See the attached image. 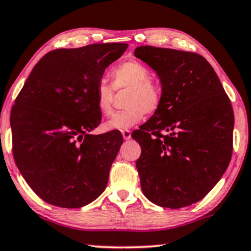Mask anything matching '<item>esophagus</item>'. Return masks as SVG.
<instances>
[{"label":"esophagus","instance_id":"34e87169","mask_svg":"<svg viewBox=\"0 0 251 251\" xmlns=\"http://www.w3.org/2000/svg\"><path fill=\"white\" fill-rule=\"evenodd\" d=\"M122 134L125 140H129V139H131V131H129V129H123Z\"/></svg>","mask_w":251,"mask_h":251}]
</instances>
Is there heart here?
<instances>
[{
  "instance_id": "b5f03b06",
  "label": "heart",
  "mask_w": 251,
  "mask_h": 251,
  "mask_svg": "<svg viewBox=\"0 0 251 251\" xmlns=\"http://www.w3.org/2000/svg\"><path fill=\"white\" fill-rule=\"evenodd\" d=\"M112 87L98 84L96 106L100 115L109 117L113 112L115 91L127 90L124 106L125 110L116 113L105 123L106 129H127L144 119L145 113H155L162 103V89L151 78V71L138 60H127L119 63L110 72Z\"/></svg>"
}]
</instances>
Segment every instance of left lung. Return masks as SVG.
<instances>
[{
	"label": "left lung",
	"instance_id": "1",
	"mask_svg": "<svg viewBox=\"0 0 251 251\" xmlns=\"http://www.w3.org/2000/svg\"><path fill=\"white\" fill-rule=\"evenodd\" d=\"M134 55L162 84L158 110L132 134L141 146L142 192L161 207H186L214 188L230 162V100L204 56L154 46L136 47Z\"/></svg>",
	"mask_w": 251,
	"mask_h": 251
}]
</instances>
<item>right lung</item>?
I'll list each match as a JSON object with an SVG mask.
<instances>
[{
    "label": "right lung",
    "mask_w": 251,
    "mask_h": 251,
    "mask_svg": "<svg viewBox=\"0 0 251 251\" xmlns=\"http://www.w3.org/2000/svg\"><path fill=\"white\" fill-rule=\"evenodd\" d=\"M127 44L50 50L34 66L12 106V154L44 201L78 208L105 190L123 144L119 131L93 135L102 115L96 89Z\"/></svg>",
    "instance_id": "obj_1"
}]
</instances>
